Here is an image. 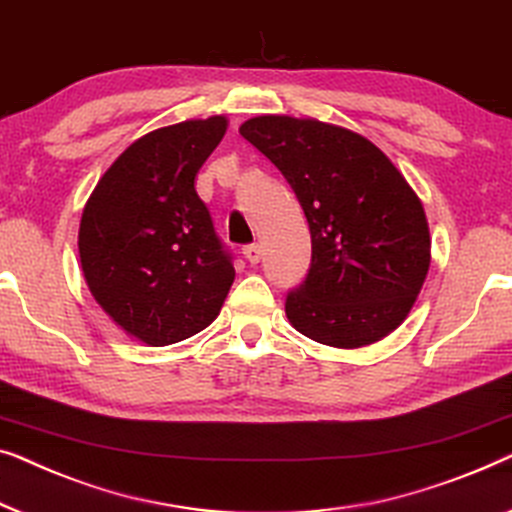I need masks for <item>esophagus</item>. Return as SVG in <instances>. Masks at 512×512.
Returning a JSON list of instances; mask_svg holds the SVG:
<instances>
[{"mask_svg":"<svg viewBox=\"0 0 512 512\" xmlns=\"http://www.w3.org/2000/svg\"><path fill=\"white\" fill-rule=\"evenodd\" d=\"M243 257H246L250 264H259V259H262V246H257V243H250V246L243 248Z\"/></svg>","mask_w":512,"mask_h":512,"instance_id":"obj_1","label":"esophagus"}]
</instances>
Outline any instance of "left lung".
<instances>
[{
  "mask_svg": "<svg viewBox=\"0 0 512 512\" xmlns=\"http://www.w3.org/2000/svg\"><path fill=\"white\" fill-rule=\"evenodd\" d=\"M241 136L297 194L311 266L287 292L292 327L331 348H362L397 329L429 271L424 208L380 148L311 118L259 115Z\"/></svg>",
  "mask_w": 512,
  "mask_h": 512,
  "instance_id": "obj_1",
  "label": "left lung"
}]
</instances>
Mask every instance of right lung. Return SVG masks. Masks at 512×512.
<instances>
[{
    "instance_id": "add662e5",
    "label": "right lung",
    "mask_w": 512,
    "mask_h": 512,
    "mask_svg": "<svg viewBox=\"0 0 512 512\" xmlns=\"http://www.w3.org/2000/svg\"><path fill=\"white\" fill-rule=\"evenodd\" d=\"M227 120H185L134 141L97 183L78 253L97 304L148 345H171L218 318L232 253L194 190Z\"/></svg>"
}]
</instances>
